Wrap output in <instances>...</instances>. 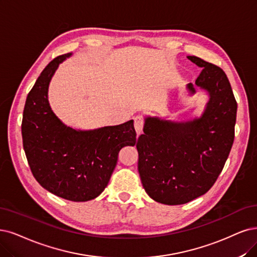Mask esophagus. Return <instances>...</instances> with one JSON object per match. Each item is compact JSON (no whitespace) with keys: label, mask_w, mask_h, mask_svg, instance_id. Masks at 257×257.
<instances>
[{"label":"esophagus","mask_w":257,"mask_h":257,"mask_svg":"<svg viewBox=\"0 0 257 257\" xmlns=\"http://www.w3.org/2000/svg\"><path fill=\"white\" fill-rule=\"evenodd\" d=\"M143 127H144V119L142 116L138 115L135 117V128L138 136H140L142 132H143Z\"/></svg>","instance_id":"34e87169"}]
</instances>
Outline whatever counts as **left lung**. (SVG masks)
I'll return each instance as SVG.
<instances>
[{"label":"left lung","mask_w":257,"mask_h":257,"mask_svg":"<svg viewBox=\"0 0 257 257\" xmlns=\"http://www.w3.org/2000/svg\"><path fill=\"white\" fill-rule=\"evenodd\" d=\"M187 58L202 68L195 84H186L189 95L197 87L208 95L202 114L182 121L146 116L137 143L142 184L150 198L167 205L204 195L220 175L234 142L237 102L225 73L196 56Z\"/></svg>","instance_id":"obj_1"}]
</instances>
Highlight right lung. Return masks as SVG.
I'll list each match as a JSON object with an SVG mask.
<instances>
[{
  "label": "right lung",
  "mask_w": 257,
  "mask_h": 257,
  "mask_svg": "<svg viewBox=\"0 0 257 257\" xmlns=\"http://www.w3.org/2000/svg\"><path fill=\"white\" fill-rule=\"evenodd\" d=\"M46 65L28 93L22 119V139L32 173L50 193L75 202L89 201L107 187L125 146H135L134 120L93 130H77L56 116L49 102V85L61 62Z\"/></svg>",
  "instance_id": "right-lung-1"
}]
</instances>
